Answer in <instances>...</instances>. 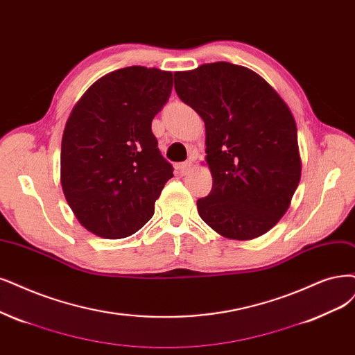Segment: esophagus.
Instances as JSON below:
<instances>
[{"mask_svg":"<svg viewBox=\"0 0 355 355\" xmlns=\"http://www.w3.org/2000/svg\"><path fill=\"white\" fill-rule=\"evenodd\" d=\"M191 166H193V164H191L190 161H186V162H181V164H178V165H177V169L180 171V174H181V175H184V174H187L189 171L191 169Z\"/></svg>","mask_w":355,"mask_h":355,"instance_id":"1","label":"esophagus"}]
</instances>
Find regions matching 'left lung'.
Returning a JSON list of instances; mask_svg holds the SVG:
<instances>
[{"label":"left lung","instance_id":"left-lung-1","mask_svg":"<svg viewBox=\"0 0 355 355\" xmlns=\"http://www.w3.org/2000/svg\"><path fill=\"white\" fill-rule=\"evenodd\" d=\"M174 85L206 128L214 184L198 200L200 218L230 240L260 237L288 211L301 178L290 108L263 77L225 61L177 71Z\"/></svg>","mask_w":355,"mask_h":355}]
</instances>
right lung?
<instances>
[{
    "mask_svg": "<svg viewBox=\"0 0 355 355\" xmlns=\"http://www.w3.org/2000/svg\"><path fill=\"white\" fill-rule=\"evenodd\" d=\"M171 89V71L140 65L115 70L85 92L65 123L61 187L77 220L98 237L137 232L174 177L152 133Z\"/></svg>",
    "mask_w": 355,
    "mask_h": 355,
    "instance_id": "obj_1",
    "label": "right lung"
}]
</instances>
